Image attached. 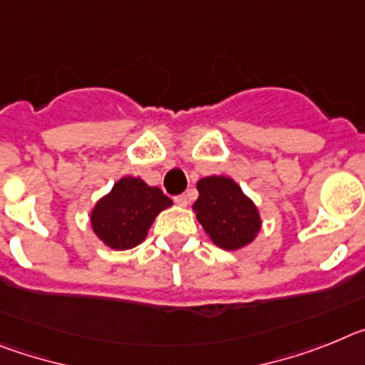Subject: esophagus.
I'll list each match as a JSON object with an SVG mask.
<instances>
[{
  "mask_svg": "<svg viewBox=\"0 0 365 365\" xmlns=\"http://www.w3.org/2000/svg\"><path fill=\"white\" fill-rule=\"evenodd\" d=\"M174 202L178 205H182V207H185L187 204H189V198H187V195H178V196H174Z\"/></svg>",
  "mask_w": 365,
  "mask_h": 365,
  "instance_id": "esophagus-1",
  "label": "esophagus"
}]
</instances>
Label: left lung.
I'll return each instance as SVG.
<instances>
[{
  "instance_id": "left-lung-1",
  "label": "left lung",
  "mask_w": 365,
  "mask_h": 365,
  "mask_svg": "<svg viewBox=\"0 0 365 365\" xmlns=\"http://www.w3.org/2000/svg\"><path fill=\"white\" fill-rule=\"evenodd\" d=\"M196 218L217 246L239 250L252 242L261 230V217L242 189L226 176H209L198 182Z\"/></svg>"
}]
</instances>
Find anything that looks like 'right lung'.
<instances>
[{
	"label": "right lung",
	"mask_w": 365,
	"mask_h": 365,
	"mask_svg": "<svg viewBox=\"0 0 365 365\" xmlns=\"http://www.w3.org/2000/svg\"><path fill=\"white\" fill-rule=\"evenodd\" d=\"M169 205L173 200L161 189L126 176L113 185L110 195L97 202L91 211V226L110 248L130 250L143 242L156 215Z\"/></svg>",
	"instance_id": "obj_1"
}]
</instances>
